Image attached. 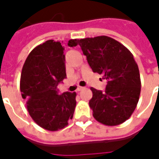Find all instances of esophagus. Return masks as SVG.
Instances as JSON below:
<instances>
[{"instance_id":"1","label":"esophagus","mask_w":159,"mask_h":159,"mask_svg":"<svg viewBox=\"0 0 159 159\" xmlns=\"http://www.w3.org/2000/svg\"><path fill=\"white\" fill-rule=\"evenodd\" d=\"M84 89H85L84 87H78V88H77V89H76V91H78V92H79V91H82V90H83Z\"/></svg>"}]
</instances>
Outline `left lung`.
<instances>
[{
  "label": "left lung",
  "instance_id": "8db88e82",
  "mask_svg": "<svg viewBox=\"0 0 159 159\" xmlns=\"http://www.w3.org/2000/svg\"><path fill=\"white\" fill-rule=\"evenodd\" d=\"M69 42H70L69 41ZM93 72L103 75L106 89L91 88L89 107L99 123L116 126L124 123L136 108L141 83L133 54L126 47L107 36L77 40Z\"/></svg>",
  "mask_w": 159,
  "mask_h": 159
}]
</instances>
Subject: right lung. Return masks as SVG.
Here are the masks:
<instances>
[{
  "label": "right lung",
  "instance_id": "obj_1",
  "mask_svg": "<svg viewBox=\"0 0 159 159\" xmlns=\"http://www.w3.org/2000/svg\"><path fill=\"white\" fill-rule=\"evenodd\" d=\"M70 47L77 39L70 41ZM66 57L60 42L48 40L27 57L20 77V91L34 122L44 129L57 131L68 125L76 107V92L59 93L58 84L66 77Z\"/></svg>",
  "mask_w": 159,
  "mask_h": 159
}]
</instances>
